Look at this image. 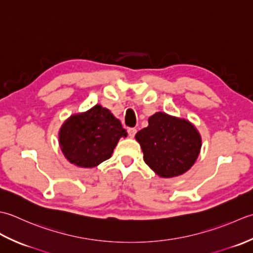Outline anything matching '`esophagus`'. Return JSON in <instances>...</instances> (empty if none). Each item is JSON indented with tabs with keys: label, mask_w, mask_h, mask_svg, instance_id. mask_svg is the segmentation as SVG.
Returning a JSON list of instances; mask_svg holds the SVG:
<instances>
[{
	"label": "esophagus",
	"mask_w": 253,
	"mask_h": 253,
	"mask_svg": "<svg viewBox=\"0 0 253 253\" xmlns=\"http://www.w3.org/2000/svg\"><path fill=\"white\" fill-rule=\"evenodd\" d=\"M127 134L130 137H134L136 134V128L135 127H128L127 128Z\"/></svg>",
	"instance_id": "34e87169"
}]
</instances>
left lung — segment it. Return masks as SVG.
<instances>
[{"mask_svg":"<svg viewBox=\"0 0 253 253\" xmlns=\"http://www.w3.org/2000/svg\"><path fill=\"white\" fill-rule=\"evenodd\" d=\"M144 154V162L158 176L177 177L191 168L201 148V137L187 120L157 112L148 126L135 135Z\"/></svg>","mask_w":253,"mask_h":253,"instance_id":"8db88e82","label":"left lung"}]
</instances>
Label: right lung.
I'll list each match as a JSON object with an SVG mask.
<instances>
[{
	"label": "right lung",
	"mask_w": 253,
	"mask_h": 253,
	"mask_svg": "<svg viewBox=\"0 0 253 253\" xmlns=\"http://www.w3.org/2000/svg\"><path fill=\"white\" fill-rule=\"evenodd\" d=\"M126 134L109 110L96 105L65 121L60 131V146L72 164L91 168L109 159L119 138Z\"/></svg>",
	"instance_id": "1"
}]
</instances>
